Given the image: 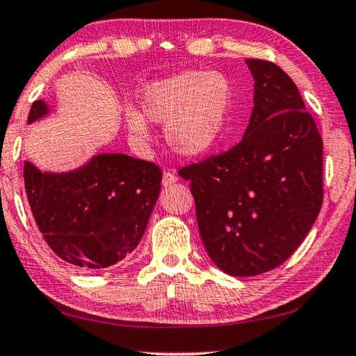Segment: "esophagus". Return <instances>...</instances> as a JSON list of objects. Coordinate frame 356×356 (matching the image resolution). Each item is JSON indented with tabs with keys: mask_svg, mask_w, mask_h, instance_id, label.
I'll list each match as a JSON object with an SVG mask.
<instances>
[{
	"mask_svg": "<svg viewBox=\"0 0 356 356\" xmlns=\"http://www.w3.org/2000/svg\"><path fill=\"white\" fill-rule=\"evenodd\" d=\"M176 182H177L176 172H172V171H164L163 172V185H164V187H171V185H174Z\"/></svg>",
	"mask_w": 356,
	"mask_h": 356,
	"instance_id": "34e87169",
	"label": "esophagus"
}]
</instances>
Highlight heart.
<instances>
[{
	"label": "heart",
	"instance_id": "1",
	"mask_svg": "<svg viewBox=\"0 0 356 356\" xmlns=\"http://www.w3.org/2000/svg\"><path fill=\"white\" fill-rule=\"evenodd\" d=\"M233 104L230 79L219 72L192 70L158 79L142 89L140 111L126 113L129 136L150 140V126L164 124L168 145L184 158H201L225 139Z\"/></svg>",
	"mask_w": 356,
	"mask_h": 356
}]
</instances>
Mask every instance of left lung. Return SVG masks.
<instances>
[{
    "mask_svg": "<svg viewBox=\"0 0 356 356\" xmlns=\"http://www.w3.org/2000/svg\"><path fill=\"white\" fill-rule=\"evenodd\" d=\"M254 108L232 150L180 169L211 261L232 277L273 270L314 227L323 203V142L300 92L272 62L248 59Z\"/></svg>",
    "mask_w": 356,
    "mask_h": 356,
    "instance_id": "obj_1",
    "label": "left lung"
}]
</instances>
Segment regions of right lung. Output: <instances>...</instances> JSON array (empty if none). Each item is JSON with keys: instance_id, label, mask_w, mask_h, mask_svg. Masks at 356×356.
Masks as SVG:
<instances>
[{"instance_id": "1", "label": "right lung", "mask_w": 356, "mask_h": 356, "mask_svg": "<svg viewBox=\"0 0 356 356\" xmlns=\"http://www.w3.org/2000/svg\"><path fill=\"white\" fill-rule=\"evenodd\" d=\"M51 113L35 100L31 124ZM161 169L124 153H100L72 171H41L25 161L35 222L57 257L81 270L107 268L134 251L161 192Z\"/></svg>"}]
</instances>
